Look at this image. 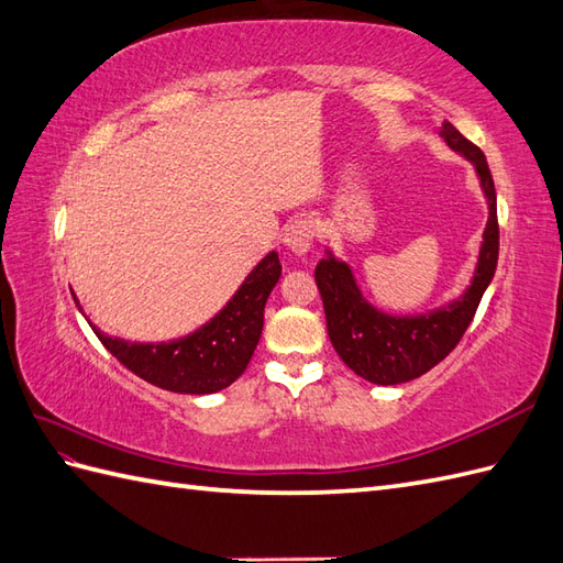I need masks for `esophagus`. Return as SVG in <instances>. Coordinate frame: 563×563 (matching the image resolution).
Instances as JSON below:
<instances>
[{
  "instance_id": "obj_1",
  "label": "esophagus",
  "mask_w": 563,
  "mask_h": 563,
  "mask_svg": "<svg viewBox=\"0 0 563 563\" xmlns=\"http://www.w3.org/2000/svg\"><path fill=\"white\" fill-rule=\"evenodd\" d=\"M283 244L295 254H305L313 244V225L307 218H295L283 230Z\"/></svg>"
}]
</instances>
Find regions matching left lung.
Instances as JSON below:
<instances>
[{"label": "left lung", "mask_w": 563, "mask_h": 563, "mask_svg": "<svg viewBox=\"0 0 563 563\" xmlns=\"http://www.w3.org/2000/svg\"><path fill=\"white\" fill-rule=\"evenodd\" d=\"M441 136L453 151L463 153L475 165L479 185L489 201L479 261L473 283L463 297L422 317H388L376 311L362 297L352 271L331 254L319 261L317 285L323 299L325 325L338 355L357 376L378 386L412 382L449 355L461 343L473 321L479 299L489 287L499 261V220H496V191L485 153L467 141L451 122H443Z\"/></svg>", "instance_id": "obj_1"}]
</instances>
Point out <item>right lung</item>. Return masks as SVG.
<instances>
[{
  "label": "right lung",
  "mask_w": 563,
  "mask_h": 563,
  "mask_svg": "<svg viewBox=\"0 0 563 563\" xmlns=\"http://www.w3.org/2000/svg\"><path fill=\"white\" fill-rule=\"evenodd\" d=\"M280 258L271 252L246 276L228 307L179 341L129 343L93 331L100 343L129 372L173 394H216L240 378L250 364L264 329V307L280 278ZM76 299V297H74Z\"/></svg>",
  "instance_id": "add662e5"
}]
</instances>
